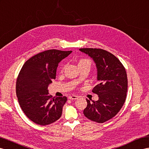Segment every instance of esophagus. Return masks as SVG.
Masks as SVG:
<instances>
[{"mask_svg":"<svg viewBox=\"0 0 149 149\" xmlns=\"http://www.w3.org/2000/svg\"><path fill=\"white\" fill-rule=\"evenodd\" d=\"M79 97L77 96H75V95H72V96H69V97H68V99L70 100H76Z\"/></svg>","mask_w":149,"mask_h":149,"instance_id":"obj_1","label":"esophagus"}]
</instances>
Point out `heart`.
I'll use <instances>...</instances> for the list:
<instances>
[{"mask_svg": "<svg viewBox=\"0 0 149 149\" xmlns=\"http://www.w3.org/2000/svg\"><path fill=\"white\" fill-rule=\"evenodd\" d=\"M87 65L91 66V62L89 59H81L79 61L78 65ZM64 67L62 68V70H63Z\"/></svg>", "mask_w": 149, "mask_h": 149, "instance_id": "b5f03b06", "label": "heart"}]
</instances>
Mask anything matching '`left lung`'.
Listing matches in <instances>:
<instances>
[{"instance_id":"obj_1","label":"left lung","mask_w":149,"mask_h":149,"mask_svg":"<svg viewBox=\"0 0 149 149\" xmlns=\"http://www.w3.org/2000/svg\"><path fill=\"white\" fill-rule=\"evenodd\" d=\"M79 50L94 61L99 82L92 91L98 95L99 100L91 102L86 99L87 105L84 114L91 121L104 123L116 116L125 103L128 88L127 72L118 58L104 49L81 48Z\"/></svg>"}]
</instances>
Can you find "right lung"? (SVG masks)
Wrapping results in <instances>:
<instances>
[{
    "label": "right lung",
    "mask_w": 149,
    "mask_h": 149,
    "mask_svg": "<svg viewBox=\"0 0 149 149\" xmlns=\"http://www.w3.org/2000/svg\"><path fill=\"white\" fill-rule=\"evenodd\" d=\"M72 51L53 49L28 60L21 68L16 81V95L22 111L36 124L45 126L58 120L67 98L52 97L48 87L56 78L57 67Z\"/></svg>",
    "instance_id": "right-lung-1"
}]
</instances>
